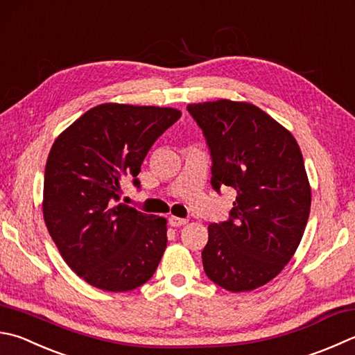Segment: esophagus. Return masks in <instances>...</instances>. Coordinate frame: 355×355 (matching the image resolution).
Instances as JSON below:
<instances>
[{
  "label": "esophagus",
  "instance_id": "obj_1",
  "mask_svg": "<svg viewBox=\"0 0 355 355\" xmlns=\"http://www.w3.org/2000/svg\"><path fill=\"white\" fill-rule=\"evenodd\" d=\"M168 220H170V224L173 227H180V225H184V224L189 223V219H187V218H178V216H170Z\"/></svg>",
  "mask_w": 355,
  "mask_h": 355
}]
</instances>
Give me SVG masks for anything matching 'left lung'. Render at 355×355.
Wrapping results in <instances>:
<instances>
[{"mask_svg":"<svg viewBox=\"0 0 355 355\" xmlns=\"http://www.w3.org/2000/svg\"><path fill=\"white\" fill-rule=\"evenodd\" d=\"M211 157V187L236 191L229 219L209 225L204 270L230 292L275 278L295 253L311 211V187L297 140L258 106L193 103Z\"/></svg>","mask_w":355,"mask_h":355,"instance_id":"1","label":"left lung"}]
</instances>
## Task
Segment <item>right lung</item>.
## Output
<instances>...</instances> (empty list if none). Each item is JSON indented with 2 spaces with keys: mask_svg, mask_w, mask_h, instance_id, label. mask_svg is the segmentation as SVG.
I'll return each mask as SVG.
<instances>
[{
  "mask_svg": "<svg viewBox=\"0 0 355 355\" xmlns=\"http://www.w3.org/2000/svg\"><path fill=\"white\" fill-rule=\"evenodd\" d=\"M180 111L103 103L53 142L44 168L43 216L53 243L86 283L108 292L145 284L166 247V219L117 204L120 184L137 175Z\"/></svg>",
  "mask_w": 355,
  "mask_h": 355,
  "instance_id": "add662e5",
  "label": "right lung"
}]
</instances>
